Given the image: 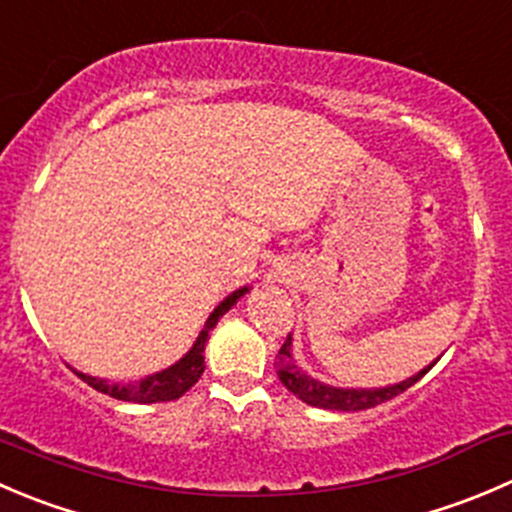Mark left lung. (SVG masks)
I'll list each match as a JSON object with an SVG mask.
<instances>
[{"instance_id":"left-lung-1","label":"left lung","mask_w":512,"mask_h":512,"mask_svg":"<svg viewBox=\"0 0 512 512\" xmlns=\"http://www.w3.org/2000/svg\"><path fill=\"white\" fill-rule=\"evenodd\" d=\"M438 362V360H435ZM430 362L428 367H423L420 372H415L413 377L403 382H395V385H385V388H332L327 382L315 380V377L307 375L300 365L292 357V335H287L285 345L277 352V377L280 382L290 390L295 398H300L302 403L312 405V408L322 410H337V413H357V410L375 408V405L385 403V400H393L395 395L405 393L408 388H413L415 382L435 365Z\"/></svg>"}]
</instances>
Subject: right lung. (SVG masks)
<instances>
[{"mask_svg":"<svg viewBox=\"0 0 512 512\" xmlns=\"http://www.w3.org/2000/svg\"><path fill=\"white\" fill-rule=\"evenodd\" d=\"M247 292H250V287H240V290H235L232 295H227L225 300L210 312L205 327H202L200 335H197L195 345H192L190 350L175 362V365L165 367V370L152 372V375L142 377V380L127 382V385H122V382H109L104 380V377L84 375V372L74 370V367L72 370L77 372V377H82V380L87 382L89 388L99 390V393L109 395V398L124 400V403L150 405V403H167V400L182 398V395H185L197 380H200L202 372H205V342L210 340V330L217 325V320H220L232 305H237V300H240L242 295H247Z\"/></svg>","mask_w":512,"mask_h":512,"instance_id":"obj_1","label":"right lung"}]
</instances>
